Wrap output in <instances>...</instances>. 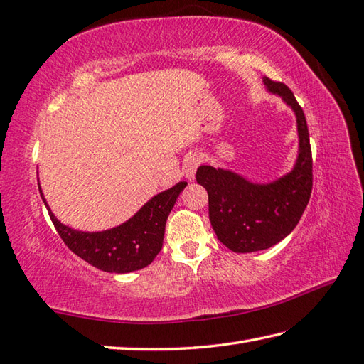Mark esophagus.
<instances>
[{"mask_svg":"<svg viewBox=\"0 0 364 364\" xmlns=\"http://www.w3.org/2000/svg\"><path fill=\"white\" fill-rule=\"evenodd\" d=\"M200 156L197 154H189L186 159L183 162V173L186 175L188 180H194L196 178V172H197V167L200 166Z\"/></svg>","mask_w":364,"mask_h":364,"instance_id":"1","label":"esophagus"}]
</instances>
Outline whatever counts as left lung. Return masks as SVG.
Listing matches in <instances>:
<instances>
[{"mask_svg":"<svg viewBox=\"0 0 364 364\" xmlns=\"http://www.w3.org/2000/svg\"><path fill=\"white\" fill-rule=\"evenodd\" d=\"M263 83L295 112L300 148L294 168L267 184L211 166H200L196 175L208 192L210 223L218 240L241 254L263 251L286 238L303 216L312 191V153L303 109L287 85L268 77Z\"/></svg>","mask_w":364,"mask_h":364,"instance_id":"obj_1","label":"left lung"}]
</instances>
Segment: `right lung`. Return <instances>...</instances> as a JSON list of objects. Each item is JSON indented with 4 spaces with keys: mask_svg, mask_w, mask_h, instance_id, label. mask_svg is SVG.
Listing matches in <instances>:
<instances>
[{
    "mask_svg": "<svg viewBox=\"0 0 364 364\" xmlns=\"http://www.w3.org/2000/svg\"><path fill=\"white\" fill-rule=\"evenodd\" d=\"M186 181L159 192L135 215L118 227L102 232H80L61 224L50 211L42 191L50 219L70 251L90 265L107 273H131L148 267L162 249L167 218Z\"/></svg>",
    "mask_w": 364,
    "mask_h": 364,
    "instance_id": "add662e5",
    "label": "right lung"
}]
</instances>
